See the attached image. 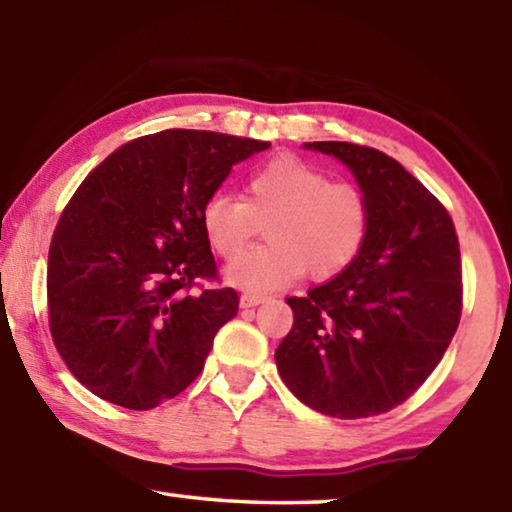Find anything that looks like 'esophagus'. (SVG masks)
I'll return each instance as SVG.
<instances>
[{
	"instance_id": "1",
	"label": "esophagus",
	"mask_w": 512,
	"mask_h": 512,
	"mask_svg": "<svg viewBox=\"0 0 512 512\" xmlns=\"http://www.w3.org/2000/svg\"><path fill=\"white\" fill-rule=\"evenodd\" d=\"M264 300H266V296H259V293H250V291H246V293H241L239 305L244 307V309H248V307H257V305H262Z\"/></svg>"
}]
</instances>
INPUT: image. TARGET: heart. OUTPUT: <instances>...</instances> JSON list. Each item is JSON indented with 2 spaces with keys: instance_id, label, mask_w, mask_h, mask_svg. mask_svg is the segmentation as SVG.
Returning a JSON list of instances; mask_svg holds the SVG:
<instances>
[{
  "instance_id": "obj_1",
  "label": "heart",
  "mask_w": 512,
  "mask_h": 512,
  "mask_svg": "<svg viewBox=\"0 0 512 512\" xmlns=\"http://www.w3.org/2000/svg\"><path fill=\"white\" fill-rule=\"evenodd\" d=\"M266 224L268 246L248 250L228 268L230 282L275 289L298 275L329 280L361 255L370 235L368 196L352 183H332L309 162L282 155L250 173L244 198L212 194L201 212L207 244L237 257Z\"/></svg>"
}]
</instances>
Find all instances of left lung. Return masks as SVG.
I'll return each instance as SVG.
<instances>
[{
    "label": "left lung",
    "mask_w": 512,
    "mask_h": 512,
    "mask_svg": "<svg viewBox=\"0 0 512 512\" xmlns=\"http://www.w3.org/2000/svg\"><path fill=\"white\" fill-rule=\"evenodd\" d=\"M305 149L352 171L372 223L352 266L305 298H287L293 325L275 363L309 409L370 418L409 400L452 343L463 309L456 228L445 205L391 155L350 142Z\"/></svg>",
    "instance_id": "1"
}]
</instances>
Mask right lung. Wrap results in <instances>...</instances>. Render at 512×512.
Segmentation results:
<instances>
[{
  "instance_id": "1",
  "label": "right lung",
  "mask_w": 512,
  "mask_h": 512,
  "mask_svg": "<svg viewBox=\"0 0 512 512\" xmlns=\"http://www.w3.org/2000/svg\"><path fill=\"white\" fill-rule=\"evenodd\" d=\"M271 142L171 128L119 146L60 214L49 246V329L65 366L101 400L149 411L201 375L237 316L216 280L201 212L232 164Z\"/></svg>"
}]
</instances>
